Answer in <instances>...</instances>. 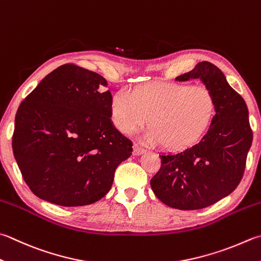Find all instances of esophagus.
<instances>
[{
    "mask_svg": "<svg viewBox=\"0 0 261 261\" xmlns=\"http://www.w3.org/2000/svg\"><path fill=\"white\" fill-rule=\"evenodd\" d=\"M133 153H134V155H141L145 153V150L142 149V147L137 146V145H134V151H133Z\"/></svg>",
    "mask_w": 261,
    "mask_h": 261,
    "instance_id": "1",
    "label": "esophagus"
}]
</instances>
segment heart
<instances>
[{"instance_id":"obj_1","label":"heart","mask_w":261,"mask_h":261,"mask_svg":"<svg viewBox=\"0 0 261 261\" xmlns=\"http://www.w3.org/2000/svg\"><path fill=\"white\" fill-rule=\"evenodd\" d=\"M216 100L208 88L178 83H152L133 94L120 91L111 100L112 124L124 134L144 127L146 144H162L168 151H181L196 143L209 128Z\"/></svg>"}]
</instances>
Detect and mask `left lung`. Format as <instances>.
<instances>
[{"instance_id":"obj_1","label":"left lung","mask_w":261,"mask_h":261,"mask_svg":"<svg viewBox=\"0 0 261 261\" xmlns=\"http://www.w3.org/2000/svg\"><path fill=\"white\" fill-rule=\"evenodd\" d=\"M191 80H200L214 94V119L198 143L177 153L160 154V170L150 180L162 203L180 210L202 209L232 193L242 178L252 144L248 107L223 71L202 61L176 77L178 82Z\"/></svg>"}]
</instances>
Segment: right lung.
<instances>
[{"instance_id": "obj_1", "label": "right lung", "mask_w": 261, "mask_h": 261, "mask_svg": "<svg viewBox=\"0 0 261 261\" xmlns=\"http://www.w3.org/2000/svg\"><path fill=\"white\" fill-rule=\"evenodd\" d=\"M108 82L63 65L19 106L12 150L26 184L39 199L63 207L94 203L110 191L132 142L112 124Z\"/></svg>"}]
</instances>
